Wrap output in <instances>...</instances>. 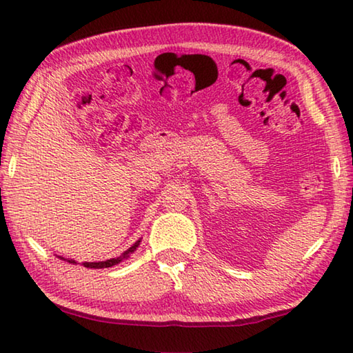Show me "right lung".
Here are the masks:
<instances>
[{
  "instance_id": "obj_1",
  "label": "right lung",
  "mask_w": 353,
  "mask_h": 353,
  "mask_svg": "<svg viewBox=\"0 0 353 353\" xmlns=\"http://www.w3.org/2000/svg\"><path fill=\"white\" fill-rule=\"evenodd\" d=\"M140 241H141V238L139 241H135L132 246H130L126 252H123L121 255L119 256H117V259H110V260H105V261H83L82 265L85 266V268H92V270H104V268H112V266H115V265H118V263H121L123 260H128L129 256H130V254H134L135 250H137V248L140 246ZM59 259L61 260H67V259H63V256H59ZM68 263H73V265H76V261L74 260H67Z\"/></svg>"
}]
</instances>
